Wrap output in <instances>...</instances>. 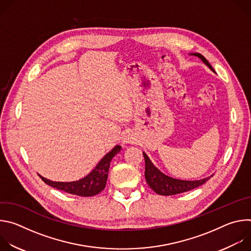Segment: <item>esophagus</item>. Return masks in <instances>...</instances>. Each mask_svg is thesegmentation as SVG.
Listing matches in <instances>:
<instances>
[{
  "mask_svg": "<svg viewBox=\"0 0 251 251\" xmlns=\"http://www.w3.org/2000/svg\"><path fill=\"white\" fill-rule=\"evenodd\" d=\"M132 137H131V135L130 134H126V135H124V137H123V141L125 142V143H132Z\"/></svg>",
  "mask_w": 251,
  "mask_h": 251,
  "instance_id": "obj_1",
  "label": "esophagus"
}]
</instances>
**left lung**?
<instances>
[{"instance_id":"8db88e82","label":"left lung","mask_w":251,"mask_h":251,"mask_svg":"<svg viewBox=\"0 0 251 251\" xmlns=\"http://www.w3.org/2000/svg\"><path fill=\"white\" fill-rule=\"evenodd\" d=\"M194 54L199 56L212 71H214L212 66L209 64V62L206 60V58L203 55L200 53H194ZM143 155H144V159H145V177H146L147 184L158 195L172 196V195L185 193L203 185L210 176H210L208 177L201 178V180H199V181L176 180V178L164 175L162 172H160L153 165V163L150 161V159L144 152H143Z\"/></svg>"}]
</instances>
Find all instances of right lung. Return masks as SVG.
<instances>
[{
    "mask_svg": "<svg viewBox=\"0 0 251 251\" xmlns=\"http://www.w3.org/2000/svg\"><path fill=\"white\" fill-rule=\"evenodd\" d=\"M121 150V146H115L108 154L105 155L102 160L98 163L95 169L86 176L79 181L68 182V183H60V182H52L48 178L41 176L42 180L48 184L49 186L63 191L67 194L80 196V197H92L99 194L104 190L107 182V176H108V171L110 167V162L112 158L119 153Z\"/></svg>",
    "mask_w": 251,
    "mask_h": 251,
    "instance_id": "right-lung-1",
    "label": "right lung"
}]
</instances>
